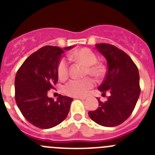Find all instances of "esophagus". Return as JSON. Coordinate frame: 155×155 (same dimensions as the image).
Returning a JSON list of instances; mask_svg holds the SVG:
<instances>
[{"label": "esophagus", "mask_w": 155, "mask_h": 155, "mask_svg": "<svg viewBox=\"0 0 155 155\" xmlns=\"http://www.w3.org/2000/svg\"><path fill=\"white\" fill-rule=\"evenodd\" d=\"M76 99H79V100H81V101H84V100H85L84 97H75Z\"/></svg>", "instance_id": "34e87169"}]
</instances>
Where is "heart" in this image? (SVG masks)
Listing matches in <instances>:
<instances>
[{
	"label": "heart",
	"mask_w": 155,
	"mask_h": 155,
	"mask_svg": "<svg viewBox=\"0 0 155 155\" xmlns=\"http://www.w3.org/2000/svg\"><path fill=\"white\" fill-rule=\"evenodd\" d=\"M70 59L81 62L87 66L86 74L95 78H101L104 74V68L97 63V57L91 49L87 48L76 50L69 54ZM58 78L64 80L68 75V64L65 58H61L57 67ZM94 81L91 78L84 79H72L64 87V91L73 97H84L88 91L94 87Z\"/></svg>",
	"instance_id": "obj_1"
}]
</instances>
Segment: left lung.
Masks as SVG:
<instances>
[{"instance_id":"obj_1","label":"left lung","mask_w":155,"mask_h":155,"mask_svg":"<svg viewBox=\"0 0 155 155\" xmlns=\"http://www.w3.org/2000/svg\"><path fill=\"white\" fill-rule=\"evenodd\" d=\"M96 49L102 54L107 62L105 80L98 90L105 95L110 93L107 101L97 98L99 107L88 113L90 118L105 127L122 124L130 116L139 97V73L138 68L126 53L113 45L96 44Z\"/></svg>"}]
</instances>
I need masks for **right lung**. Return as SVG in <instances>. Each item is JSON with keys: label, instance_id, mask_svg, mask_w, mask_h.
I'll return each instance as SVG.
<instances>
[{"label": "right lung", "instance_id": "add662e5", "mask_svg": "<svg viewBox=\"0 0 155 155\" xmlns=\"http://www.w3.org/2000/svg\"><path fill=\"white\" fill-rule=\"evenodd\" d=\"M73 47H42L25 60L16 74V103L25 119L36 127H54L68 116L73 99L59 95L54 101L48 91L58 81L57 67L64 51Z\"/></svg>", "mask_w": 155, "mask_h": 155}]
</instances>
